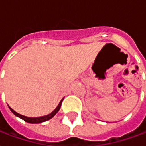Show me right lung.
I'll return each mask as SVG.
<instances>
[{
	"label": "right lung",
	"mask_w": 146,
	"mask_h": 146,
	"mask_svg": "<svg viewBox=\"0 0 146 146\" xmlns=\"http://www.w3.org/2000/svg\"><path fill=\"white\" fill-rule=\"evenodd\" d=\"M63 99H64V98H62V100H60V102H59V104H58V106L56 108V109L54 110L53 111L51 112L50 114H47V115L42 116V117H26V116L21 115V114H18V113H17L16 111H14V110H13V109L9 106V105H8V108H9V109L11 110V111L12 112L13 114H15V116L20 117L21 119L24 120L25 121H26V122L28 123H31V124H38V123L45 122V121H48V120H50L51 118H52V117H53L54 116L57 114V112L59 111V109H60V107H61V104H62V100H63Z\"/></svg>",
	"instance_id": "right-lung-1"
}]
</instances>
